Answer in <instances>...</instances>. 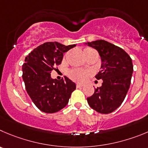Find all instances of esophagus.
I'll return each instance as SVG.
<instances>
[{
  "label": "esophagus",
  "mask_w": 148,
  "mask_h": 148,
  "mask_svg": "<svg viewBox=\"0 0 148 148\" xmlns=\"http://www.w3.org/2000/svg\"><path fill=\"white\" fill-rule=\"evenodd\" d=\"M84 86V84H76V87L77 88H81V87Z\"/></svg>",
  "instance_id": "34e87169"
}]
</instances>
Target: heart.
<instances>
[{"mask_svg":"<svg viewBox=\"0 0 148 148\" xmlns=\"http://www.w3.org/2000/svg\"><path fill=\"white\" fill-rule=\"evenodd\" d=\"M92 51H95L92 49H90V48H86L84 51V55L86 56L87 54ZM91 71L82 70V69H72L68 73L70 78H71L73 81L79 83L85 81L87 79V78L91 75Z\"/></svg>","mask_w":148,"mask_h":148,"instance_id":"heart-1","label":"heart"}]
</instances>
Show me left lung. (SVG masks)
I'll return each mask as SVG.
<instances>
[{
	"label": "left lung",
	"instance_id": "obj_1",
	"mask_svg": "<svg viewBox=\"0 0 148 148\" xmlns=\"http://www.w3.org/2000/svg\"><path fill=\"white\" fill-rule=\"evenodd\" d=\"M88 46L98 51L102 65L95 78L102 80L87 102L92 109L102 114L113 112L126 96L133 73L131 57L121 48L104 40L88 42Z\"/></svg>",
	"mask_w": 148,
	"mask_h": 148
}]
</instances>
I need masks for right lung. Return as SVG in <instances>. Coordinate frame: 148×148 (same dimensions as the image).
Here are the masks:
<instances>
[{
  "mask_svg": "<svg viewBox=\"0 0 148 148\" xmlns=\"http://www.w3.org/2000/svg\"><path fill=\"white\" fill-rule=\"evenodd\" d=\"M75 45L64 46L58 42H46L33 49L25 57L22 65V78L25 88L33 103L40 110L54 113L68 103L75 84L64 76L52 79L51 73L60 65L63 53Z\"/></svg>",
  "mask_w": 148,
  "mask_h": 148,
  "instance_id": "obj_1",
  "label": "right lung"
}]
</instances>
